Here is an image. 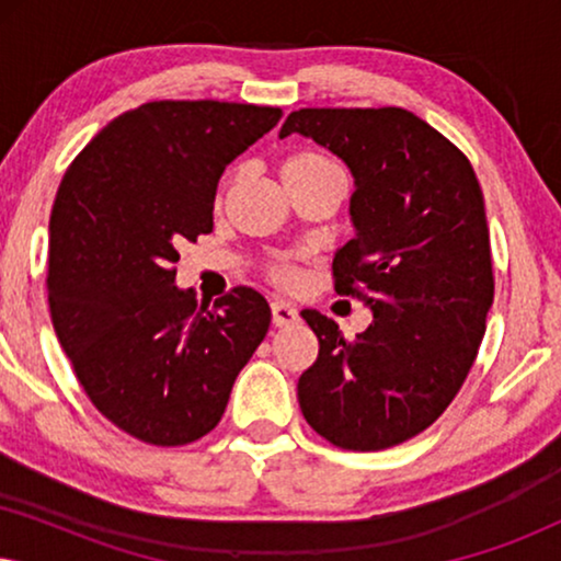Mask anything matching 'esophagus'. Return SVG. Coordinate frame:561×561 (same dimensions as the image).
<instances>
[{"label":"esophagus","instance_id":"obj_1","mask_svg":"<svg viewBox=\"0 0 561 561\" xmlns=\"http://www.w3.org/2000/svg\"><path fill=\"white\" fill-rule=\"evenodd\" d=\"M271 311H273V324L278 327V329H286V327L298 324L296 306H290L288 301H273L271 304Z\"/></svg>","mask_w":561,"mask_h":561}]
</instances>
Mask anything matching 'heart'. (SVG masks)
I'll return each instance as SVG.
<instances>
[{
	"instance_id": "obj_1",
	"label": "heart",
	"mask_w": 561,
	"mask_h": 561,
	"mask_svg": "<svg viewBox=\"0 0 561 561\" xmlns=\"http://www.w3.org/2000/svg\"><path fill=\"white\" fill-rule=\"evenodd\" d=\"M329 168H334L332 163L324 156H319V152H309V150H298V152H290L280 160L278 165V173L283 183H290L296 179H304V175H311V173H319V171H329ZM278 278L283 280H290L294 278V271H288V267H280L278 271Z\"/></svg>"
}]
</instances>
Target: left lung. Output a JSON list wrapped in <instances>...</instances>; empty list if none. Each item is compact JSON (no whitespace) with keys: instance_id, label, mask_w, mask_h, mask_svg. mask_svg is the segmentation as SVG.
<instances>
[{"instance_id":"obj_1","label":"left lung","mask_w":561,"mask_h":561,"mask_svg":"<svg viewBox=\"0 0 561 561\" xmlns=\"http://www.w3.org/2000/svg\"><path fill=\"white\" fill-rule=\"evenodd\" d=\"M294 133L350 168L355 237L332 271L336 294L373 311L355 340L301 311L319 357L298 378V403L336 447H393L442 416L485 334L493 263L480 183L447 137L398 106L298 110L280 127Z\"/></svg>"}]
</instances>
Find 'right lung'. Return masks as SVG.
Listing matches in <instances>:
<instances>
[{"mask_svg":"<svg viewBox=\"0 0 561 561\" xmlns=\"http://www.w3.org/2000/svg\"><path fill=\"white\" fill-rule=\"evenodd\" d=\"M275 106L150 102L68 165L50 214L53 327L91 403L135 439L179 447L219 424L271 327L257 290L209 304L175 286L179 244L214 227L225 168L278 125Z\"/></svg>","mask_w":561,"mask_h":561,"instance_id":"obj_1","label":"right lung"}]
</instances>
